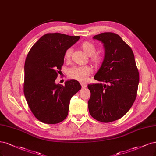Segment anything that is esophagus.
Here are the masks:
<instances>
[{"label":"esophagus","mask_w":156,"mask_h":156,"mask_svg":"<svg viewBox=\"0 0 156 156\" xmlns=\"http://www.w3.org/2000/svg\"><path fill=\"white\" fill-rule=\"evenodd\" d=\"M80 85H81V87L83 88H84L87 87V84L84 83H80Z\"/></svg>","instance_id":"34e87169"}]
</instances>
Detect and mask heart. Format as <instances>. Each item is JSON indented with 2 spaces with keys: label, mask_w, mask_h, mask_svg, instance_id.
Listing matches in <instances>:
<instances>
[{
  "label": "heart",
  "mask_w": 156,
  "mask_h": 156,
  "mask_svg": "<svg viewBox=\"0 0 156 156\" xmlns=\"http://www.w3.org/2000/svg\"><path fill=\"white\" fill-rule=\"evenodd\" d=\"M82 49L85 51V53L89 56H92V61L95 64H99L102 61V57L99 55L94 54L96 51V46L92 42L89 41H85L83 42L81 44ZM72 54V49L69 48L65 53V57L69 58ZM92 68L90 66H75L69 68L68 74V76L73 79L79 80V81H85L87 79L88 75L92 72Z\"/></svg>",
  "instance_id": "b5f03b06"
}]
</instances>
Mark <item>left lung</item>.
<instances>
[{
	"mask_svg": "<svg viewBox=\"0 0 156 156\" xmlns=\"http://www.w3.org/2000/svg\"><path fill=\"white\" fill-rule=\"evenodd\" d=\"M101 41L105 57L94 79L104 84H88L90 115L103 122L124 116L135 101L139 81V72L131 48L117 34L106 32L93 37Z\"/></svg>",
	"mask_w": 156,
	"mask_h": 156,
	"instance_id": "left-lung-1",
	"label": "left lung"
}]
</instances>
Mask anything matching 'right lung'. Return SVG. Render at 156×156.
Wrapping results in <instances>:
<instances>
[{"mask_svg":"<svg viewBox=\"0 0 156 156\" xmlns=\"http://www.w3.org/2000/svg\"><path fill=\"white\" fill-rule=\"evenodd\" d=\"M79 39V36L47 34L36 42L26 57L24 94L31 111L42 122L57 124L65 119L71 98L81 89L75 79L67 80L65 86L55 82L66 50Z\"/></svg>","mask_w":156,"mask_h":156,"instance_id":"1","label":"right lung"}]
</instances>
